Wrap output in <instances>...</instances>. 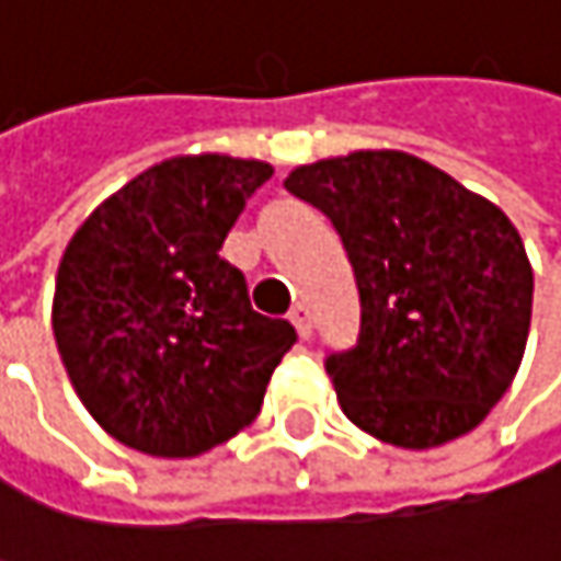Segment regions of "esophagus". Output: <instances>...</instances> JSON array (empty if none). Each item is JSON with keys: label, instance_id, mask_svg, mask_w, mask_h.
Instances as JSON below:
<instances>
[{"label": "esophagus", "instance_id": "obj_1", "mask_svg": "<svg viewBox=\"0 0 561 561\" xmlns=\"http://www.w3.org/2000/svg\"><path fill=\"white\" fill-rule=\"evenodd\" d=\"M288 318H291V324H295L298 337H305V341H308V337H311V328H314V324H311V311H308V305H301V301H298V305L288 311Z\"/></svg>", "mask_w": 561, "mask_h": 561}]
</instances>
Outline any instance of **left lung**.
<instances>
[{
	"instance_id": "left-lung-1",
	"label": "left lung",
	"mask_w": 561,
	"mask_h": 561,
	"mask_svg": "<svg viewBox=\"0 0 561 561\" xmlns=\"http://www.w3.org/2000/svg\"><path fill=\"white\" fill-rule=\"evenodd\" d=\"M285 191L331 220L357 282V344L324 357L344 415L399 448L481 425L533 314V270L504 210L405 152L301 165Z\"/></svg>"
}]
</instances>
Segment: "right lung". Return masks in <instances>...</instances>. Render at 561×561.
I'll return each mask as SVG.
<instances>
[{"instance_id":"1","label":"right lung","mask_w":561,"mask_h":561,"mask_svg":"<svg viewBox=\"0 0 561 561\" xmlns=\"http://www.w3.org/2000/svg\"><path fill=\"white\" fill-rule=\"evenodd\" d=\"M270 178L253 159H169L103 201L67 243L57 351L116 442L194 458L256 419L295 328L253 311L220 247Z\"/></svg>"}]
</instances>
